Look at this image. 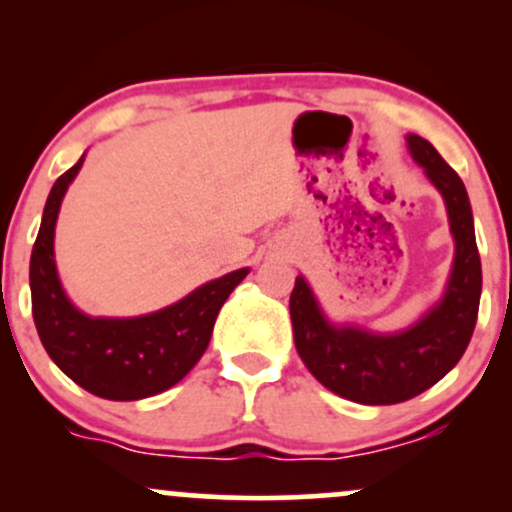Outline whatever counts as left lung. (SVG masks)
<instances>
[{
    "label": "left lung",
    "instance_id": "left-lung-1",
    "mask_svg": "<svg viewBox=\"0 0 512 512\" xmlns=\"http://www.w3.org/2000/svg\"><path fill=\"white\" fill-rule=\"evenodd\" d=\"M409 151L445 199L455 262L440 303L409 330L373 334L354 325H332L303 276L291 291V322L305 368L334 395L358 404H397L421 395L460 361L479 315L481 260L474 219L460 175L419 134Z\"/></svg>",
    "mask_w": 512,
    "mask_h": 512
}]
</instances>
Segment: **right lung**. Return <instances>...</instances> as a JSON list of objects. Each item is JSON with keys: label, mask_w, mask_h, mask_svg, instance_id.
<instances>
[{"label": "right lung", "mask_w": 512, "mask_h": 512, "mask_svg": "<svg viewBox=\"0 0 512 512\" xmlns=\"http://www.w3.org/2000/svg\"><path fill=\"white\" fill-rule=\"evenodd\" d=\"M84 156L52 185L31 252V301L40 342L64 375L91 395L132 402L180 383L207 351L221 305L250 269L209 281L142 317H88L62 291L55 267V223Z\"/></svg>", "instance_id": "right-lung-1"}]
</instances>
